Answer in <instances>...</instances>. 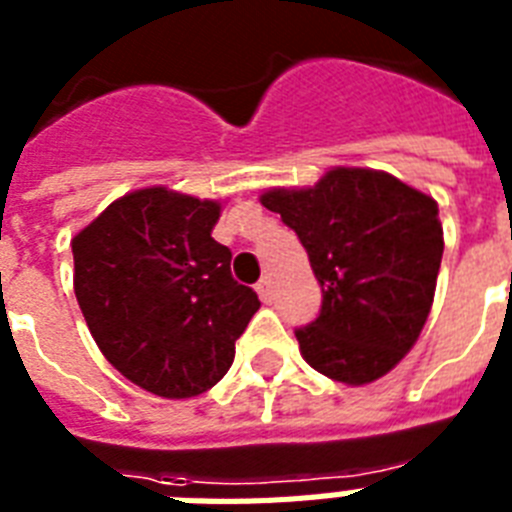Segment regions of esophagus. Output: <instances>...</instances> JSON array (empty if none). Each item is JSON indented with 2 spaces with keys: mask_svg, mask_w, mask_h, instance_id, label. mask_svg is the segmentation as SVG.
<instances>
[{
  "mask_svg": "<svg viewBox=\"0 0 512 512\" xmlns=\"http://www.w3.org/2000/svg\"><path fill=\"white\" fill-rule=\"evenodd\" d=\"M257 295H260V300L263 303H271V295H273V281L271 276H263V279L257 281Z\"/></svg>",
  "mask_w": 512,
  "mask_h": 512,
  "instance_id": "obj_1",
  "label": "esophagus"
}]
</instances>
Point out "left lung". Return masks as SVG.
Returning a JSON list of instances; mask_svg holds the SVG:
<instances>
[{
	"label": "left lung",
	"instance_id": "8db88e82",
	"mask_svg": "<svg viewBox=\"0 0 512 512\" xmlns=\"http://www.w3.org/2000/svg\"><path fill=\"white\" fill-rule=\"evenodd\" d=\"M303 241L324 292L319 319L297 329L300 353L329 380H380L414 348L436 295L444 228L430 193L369 167H332L313 185L265 188Z\"/></svg>",
	"mask_w": 512,
	"mask_h": 512
}]
</instances>
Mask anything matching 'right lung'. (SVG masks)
Returning <instances> with one entry per match:
<instances>
[{"label":"right lung","instance_id":"right-lung-1","mask_svg":"<svg viewBox=\"0 0 512 512\" xmlns=\"http://www.w3.org/2000/svg\"><path fill=\"white\" fill-rule=\"evenodd\" d=\"M223 201L167 185L119 196L71 239L74 295L100 353L138 388L193 398L231 369L260 308L212 239Z\"/></svg>","mask_w":512,"mask_h":512}]
</instances>
